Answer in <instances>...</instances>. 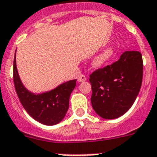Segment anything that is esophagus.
<instances>
[{
  "instance_id": "obj_1",
  "label": "esophagus",
  "mask_w": 157,
  "mask_h": 157,
  "mask_svg": "<svg viewBox=\"0 0 157 157\" xmlns=\"http://www.w3.org/2000/svg\"><path fill=\"white\" fill-rule=\"evenodd\" d=\"M86 80V76H85V75H80V76H78V82H85Z\"/></svg>"
}]
</instances>
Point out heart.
Segmentation results:
<instances>
[{"instance_id":"b5f03b06","label":"heart","mask_w":157,"mask_h":157,"mask_svg":"<svg viewBox=\"0 0 157 157\" xmlns=\"http://www.w3.org/2000/svg\"><path fill=\"white\" fill-rule=\"evenodd\" d=\"M113 52H114L113 48H107L94 60L93 65L96 67H100V66H104L105 64L107 63L108 61L112 58V57L113 56Z\"/></svg>"}]
</instances>
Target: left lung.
<instances>
[{"label": "left lung", "instance_id": "obj_1", "mask_svg": "<svg viewBox=\"0 0 157 157\" xmlns=\"http://www.w3.org/2000/svg\"><path fill=\"white\" fill-rule=\"evenodd\" d=\"M142 54L126 51L117 61L96 70L89 81L91 84V105L105 119L117 118L130 109L142 85Z\"/></svg>", "mask_w": 157, "mask_h": 157}]
</instances>
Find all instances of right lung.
<instances>
[{
	"instance_id": "1",
	"label": "right lung",
	"mask_w": 157,
	"mask_h": 157,
	"mask_svg": "<svg viewBox=\"0 0 157 157\" xmlns=\"http://www.w3.org/2000/svg\"><path fill=\"white\" fill-rule=\"evenodd\" d=\"M13 83L16 93L27 113L44 125H56L64 118L69 108V100L76 86L77 79L71 80L51 91L40 95L31 93L20 81L13 59Z\"/></svg>"
}]
</instances>
